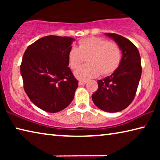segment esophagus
Here are the masks:
<instances>
[{
    "mask_svg": "<svg viewBox=\"0 0 160 160\" xmlns=\"http://www.w3.org/2000/svg\"><path fill=\"white\" fill-rule=\"evenodd\" d=\"M86 82H87V81H85V80H80L78 84H79V85H85Z\"/></svg>",
    "mask_w": 160,
    "mask_h": 160,
    "instance_id": "1",
    "label": "esophagus"
}]
</instances>
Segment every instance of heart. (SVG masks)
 I'll use <instances>...</instances> for the list:
<instances>
[{
  "label": "heart",
  "instance_id": "1",
  "mask_svg": "<svg viewBox=\"0 0 160 160\" xmlns=\"http://www.w3.org/2000/svg\"><path fill=\"white\" fill-rule=\"evenodd\" d=\"M88 57V63L75 71V77L80 80H89L102 73H112L119 66L121 51L115 42L101 37H90L81 39L78 47L72 46L68 53L70 66L75 69Z\"/></svg>",
  "mask_w": 160,
  "mask_h": 160
}]
</instances>
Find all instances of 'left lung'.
Here are the masks:
<instances>
[{
    "mask_svg": "<svg viewBox=\"0 0 160 160\" xmlns=\"http://www.w3.org/2000/svg\"><path fill=\"white\" fill-rule=\"evenodd\" d=\"M117 43L122 58L114 72L97 81L98 89L92 95L94 104L104 112H118L128 107L134 99L141 77L139 51L126 38L114 33H105Z\"/></svg>",
    "mask_w": 160,
    "mask_h": 160,
    "instance_id": "left-lung-1",
    "label": "left lung"
}]
</instances>
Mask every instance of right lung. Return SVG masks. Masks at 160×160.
Returning a JSON list of instances; mask_svg holds the SVG:
<instances>
[{"instance_id":"right-lung-1","label":"right lung","mask_w":160,"mask_h":160,"mask_svg":"<svg viewBox=\"0 0 160 160\" xmlns=\"http://www.w3.org/2000/svg\"><path fill=\"white\" fill-rule=\"evenodd\" d=\"M74 39L49 35L29 45L20 65L23 87L37 107L49 113L64 109L74 98L78 81L68 67Z\"/></svg>"}]
</instances>
